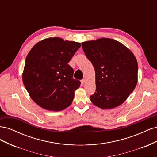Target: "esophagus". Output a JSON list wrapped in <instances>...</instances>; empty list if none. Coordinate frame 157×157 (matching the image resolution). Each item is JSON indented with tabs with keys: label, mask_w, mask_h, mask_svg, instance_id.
<instances>
[{
	"label": "esophagus",
	"mask_w": 157,
	"mask_h": 157,
	"mask_svg": "<svg viewBox=\"0 0 157 157\" xmlns=\"http://www.w3.org/2000/svg\"><path fill=\"white\" fill-rule=\"evenodd\" d=\"M84 82H85V79L84 78V79H82V80H81V83H82V84H84Z\"/></svg>",
	"instance_id": "obj_1"
}]
</instances>
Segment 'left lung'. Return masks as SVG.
Masks as SVG:
<instances>
[{"label":"left lung","instance_id":"1","mask_svg":"<svg viewBox=\"0 0 157 157\" xmlns=\"http://www.w3.org/2000/svg\"><path fill=\"white\" fill-rule=\"evenodd\" d=\"M82 46L96 73V92L90 100L103 109L121 105L137 82L135 56L121 42L109 38L84 42Z\"/></svg>","mask_w":157,"mask_h":157}]
</instances>
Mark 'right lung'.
<instances>
[{
	"label": "right lung",
	"instance_id": "obj_1",
	"mask_svg": "<svg viewBox=\"0 0 157 157\" xmlns=\"http://www.w3.org/2000/svg\"><path fill=\"white\" fill-rule=\"evenodd\" d=\"M81 44L59 37L45 39L33 47L25 59L23 84L38 105L59 111L73 101L80 82L68 64Z\"/></svg>",
	"mask_w": 157,
	"mask_h": 157
}]
</instances>
